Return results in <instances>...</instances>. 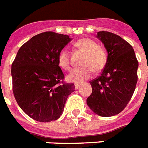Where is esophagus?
Wrapping results in <instances>:
<instances>
[{
  "label": "esophagus",
  "instance_id": "34e87169",
  "mask_svg": "<svg viewBox=\"0 0 148 148\" xmlns=\"http://www.w3.org/2000/svg\"><path fill=\"white\" fill-rule=\"evenodd\" d=\"M80 86H81V85L79 84V83H76V84H75V89H78L80 88Z\"/></svg>",
  "mask_w": 148,
  "mask_h": 148
}]
</instances>
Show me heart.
Instances as JSON below:
<instances>
[{"label": "heart", "instance_id": "obj_1", "mask_svg": "<svg viewBox=\"0 0 148 148\" xmlns=\"http://www.w3.org/2000/svg\"><path fill=\"white\" fill-rule=\"evenodd\" d=\"M75 47L85 53L81 67L72 69L67 75V79L73 82H82L91 76L92 72H100L107 64V55L103 47L98 46L96 41L91 38H83L75 43ZM57 62L61 68L69 69L70 67L69 53L66 49L60 51Z\"/></svg>", "mask_w": 148, "mask_h": 148}]
</instances>
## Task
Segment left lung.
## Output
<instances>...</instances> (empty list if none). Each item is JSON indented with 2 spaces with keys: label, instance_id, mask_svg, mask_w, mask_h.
I'll return each instance as SVG.
<instances>
[{
  "label": "left lung",
  "instance_id": "left-lung-1",
  "mask_svg": "<svg viewBox=\"0 0 148 148\" xmlns=\"http://www.w3.org/2000/svg\"><path fill=\"white\" fill-rule=\"evenodd\" d=\"M107 51V64L99 76L90 82L92 93L87 98L91 110L101 116L116 115L125 109L138 82V62L129 42L110 32H97Z\"/></svg>",
  "mask_w": 148,
  "mask_h": 148
}]
</instances>
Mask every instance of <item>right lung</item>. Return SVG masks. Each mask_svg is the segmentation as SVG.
<instances>
[{
	"instance_id": "1",
	"label": "right lung",
	"mask_w": 148,
	"mask_h": 148,
	"mask_svg": "<svg viewBox=\"0 0 148 148\" xmlns=\"http://www.w3.org/2000/svg\"><path fill=\"white\" fill-rule=\"evenodd\" d=\"M69 35L45 32L22 45L12 63L13 92L17 103L32 119L47 123L62 115L67 97L75 91L64 82L57 62Z\"/></svg>"
}]
</instances>
